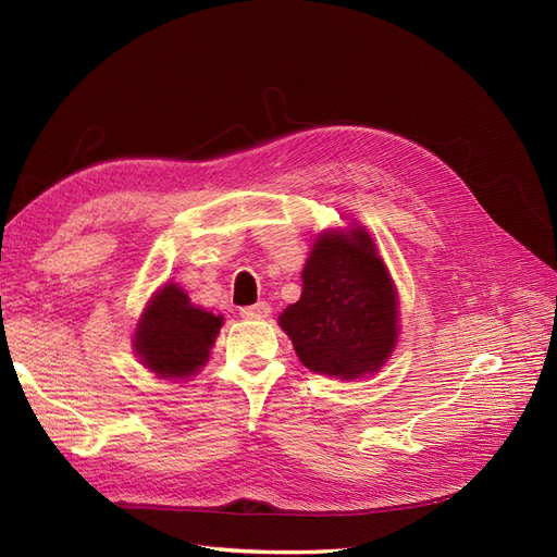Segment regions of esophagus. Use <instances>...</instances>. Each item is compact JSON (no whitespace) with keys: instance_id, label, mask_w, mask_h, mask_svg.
Wrapping results in <instances>:
<instances>
[{"instance_id":"obj_1","label":"esophagus","mask_w":557,"mask_h":557,"mask_svg":"<svg viewBox=\"0 0 557 557\" xmlns=\"http://www.w3.org/2000/svg\"><path fill=\"white\" fill-rule=\"evenodd\" d=\"M242 315L248 320H264L272 315V307H269L267 301H258V305H252V307H244Z\"/></svg>"}]
</instances>
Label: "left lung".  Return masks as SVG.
I'll return each mask as SVG.
<instances>
[{
    "instance_id": "left-lung-1",
    "label": "left lung",
    "mask_w": 557,
    "mask_h": 557,
    "mask_svg": "<svg viewBox=\"0 0 557 557\" xmlns=\"http://www.w3.org/2000/svg\"><path fill=\"white\" fill-rule=\"evenodd\" d=\"M278 325L315 374L356 381L381 372L397 344L399 301L367 227L318 234L301 269V297Z\"/></svg>"
}]
</instances>
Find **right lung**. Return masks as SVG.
<instances>
[{
  "label": "right lung",
  "instance_id": "right-lung-1",
  "mask_svg": "<svg viewBox=\"0 0 557 557\" xmlns=\"http://www.w3.org/2000/svg\"><path fill=\"white\" fill-rule=\"evenodd\" d=\"M221 327V313L195 307L178 283L166 281L134 327V356L158 379L188 381L207 367Z\"/></svg>",
  "mask_w": 557,
  "mask_h": 557
}]
</instances>
